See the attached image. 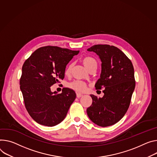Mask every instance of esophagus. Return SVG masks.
<instances>
[{"instance_id":"34e87169","label":"esophagus","mask_w":157,"mask_h":157,"mask_svg":"<svg viewBox=\"0 0 157 157\" xmlns=\"http://www.w3.org/2000/svg\"><path fill=\"white\" fill-rule=\"evenodd\" d=\"M82 96V94H81V93H76V96H77V98H81V96Z\"/></svg>"}]
</instances>
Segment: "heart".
I'll use <instances>...</instances> for the list:
<instances>
[{"label": "heart", "mask_w": 157, "mask_h": 157, "mask_svg": "<svg viewBox=\"0 0 157 157\" xmlns=\"http://www.w3.org/2000/svg\"><path fill=\"white\" fill-rule=\"evenodd\" d=\"M81 62L82 63L84 67L88 71L93 67H97V61L91 57L86 56L84 57L82 59ZM73 65L72 64H69L66 67L64 71V75L66 76H69L71 73V69H72ZM68 86L71 89L78 93H83L87 90L88 85L86 82L81 81H75L68 84Z\"/></svg>", "instance_id": "b5f03b06"}]
</instances>
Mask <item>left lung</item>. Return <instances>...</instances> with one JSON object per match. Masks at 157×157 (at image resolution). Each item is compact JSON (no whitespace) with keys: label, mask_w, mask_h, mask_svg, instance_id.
Returning a JSON list of instances; mask_svg holds the SVG:
<instances>
[{"label":"left lung","mask_w":157,"mask_h":157,"mask_svg":"<svg viewBox=\"0 0 157 157\" xmlns=\"http://www.w3.org/2000/svg\"><path fill=\"white\" fill-rule=\"evenodd\" d=\"M101 61V73L96 90L105 89L103 98L91 94L93 102L87 108L90 119L106 127L119 121L129 108L135 87L134 68L130 59L120 49L108 44H97L88 49Z\"/></svg>","instance_id":"8db88e82"}]
</instances>
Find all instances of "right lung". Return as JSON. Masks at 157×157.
Returning <instances> with one entry per match:
<instances>
[{
	"instance_id": "obj_1",
	"label": "right lung",
	"mask_w": 157,
	"mask_h": 157,
	"mask_svg": "<svg viewBox=\"0 0 157 157\" xmlns=\"http://www.w3.org/2000/svg\"><path fill=\"white\" fill-rule=\"evenodd\" d=\"M79 52L58 46L41 47L24 62L20 88L25 107L37 123L54 126L65 118L76 93L63 88L61 93L57 94L51 91V86L64 79L66 65Z\"/></svg>"
}]
</instances>
